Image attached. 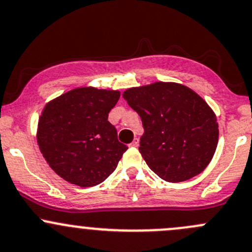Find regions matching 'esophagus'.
Listing matches in <instances>:
<instances>
[{
    "label": "esophagus",
    "mask_w": 252,
    "mask_h": 252,
    "mask_svg": "<svg viewBox=\"0 0 252 252\" xmlns=\"http://www.w3.org/2000/svg\"><path fill=\"white\" fill-rule=\"evenodd\" d=\"M138 144H139V139H138V138H134L133 142H132V143L129 144V147L136 148V147H138Z\"/></svg>",
    "instance_id": "34e87169"
}]
</instances>
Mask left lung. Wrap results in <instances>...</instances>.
I'll return each mask as SVG.
<instances>
[{
	"mask_svg": "<svg viewBox=\"0 0 252 252\" xmlns=\"http://www.w3.org/2000/svg\"><path fill=\"white\" fill-rule=\"evenodd\" d=\"M123 97L142 119L139 153L150 170L172 183L203 172L216 152L219 124L200 95L176 82H154Z\"/></svg>",
	"mask_w": 252,
	"mask_h": 252,
	"instance_id": "left-lung-1",
	"label": "left lung"
}]
</instances>
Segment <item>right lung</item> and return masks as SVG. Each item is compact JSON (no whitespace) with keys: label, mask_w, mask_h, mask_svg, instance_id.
<instances>
[{"label":"right lung","mask_w":252,"mask_h":252,"mask_svg":"<svg viewBox=\"0 0 252 252\" xmlns=\"http://www.w3.org/2000/svg\"><path fill=\"white\" fill-rule=\"evenodd\" d=\"M119 98V91L79 87L43 108L38 119V147L52 170L66 182L93 187L115 171L127 150L108 121Z\"/></svg>","instance_id":"obj_1"}]
</instances>
